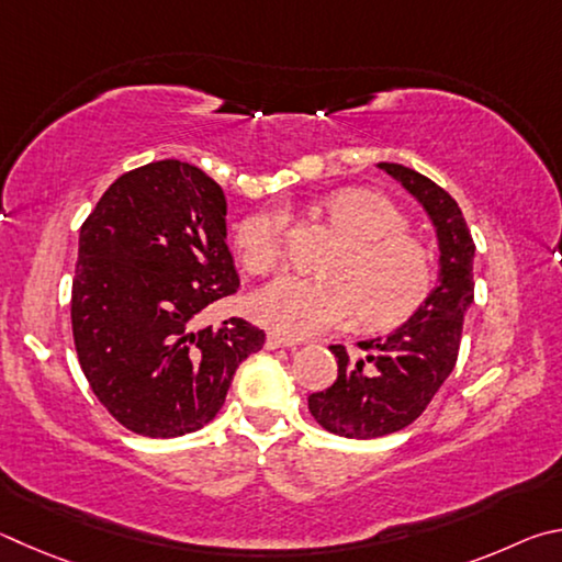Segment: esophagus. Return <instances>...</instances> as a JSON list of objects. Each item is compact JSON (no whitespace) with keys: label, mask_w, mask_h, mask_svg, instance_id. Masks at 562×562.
Here are the masks:
<instances>
[{"label":"esophagus","mask_w":562,"mask_h":562,"mask_svg":"<svg viewBox=\"0 0 562 562\" xmlns=\"http://www.w3.org/2000/svg\"><path fill=\"white\" fill-rule=\"evenodd\" d=\"M263 348H266V350H279V348H296V342H291V340L281 338V336H276V333H269V336H266Z\"/></svg>","instance_id":"obj_1"}]
</instances>
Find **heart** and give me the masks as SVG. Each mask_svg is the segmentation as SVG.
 Segmentation results:
<instances>
[{
	"label": "heart",
	"mask_w": 562,
	"mask_h": 562,
	"mask_svg": "<svg viewBox=\"0 0 562 562\" xmlns=\"http://www.w3.org/2000/svg\"><path fill=\"white\" fill-rule=\"evenodd\" d=\"M328 222L346 236L323 279L283 273L251 299V316L276 336L318 338L358 313L362 326L387 330L409 321L435 286V259L407 232V216L372 190H338L321 202ZM289 216L261 206L236 224L234 244L251 273L281 261Z\"/></svg>",
	"instance_id": "heart-1"
}]
</instances>
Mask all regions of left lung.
I'll list each match as a JSON object with an SVG mask.
<instances>
[{
  "label": "left lung",
  "instance_id": "8db88e82",
  "mask_svg": "<svg viewBox=\"0 0 562 562\" xmlns=\"http://www.w3.org/2000/svg\"><path fill=\"white\" fill-rule=\"evenodd\" d=\"M380 167L425 206L437 229L441 273L425 306L387 338L358 342L360 356H348L346 346H330L338 380L326 392H313L308 409L323 429L350 439L392 435L427 409L457 366L464 316L474 303L476 246L459 204L405 165Z\"/></svg>",
  "mask_w": 562,
  "mask_h": 562
}]
</instances>
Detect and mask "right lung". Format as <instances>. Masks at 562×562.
Instances as JSON below:
<instances>
[{"instance_id":"right-lung-1","label":"right lung","mask_w":562,"mask_h":562,"mask_svg":"<svg viewBox=\"0 0 562 562\" xmlns=\"http://www.w3.org/2000/svg\"><path fill=\"white\" fill-rule=\"evenodd\" d=\"M236 291L226 196L200 167L160 160L108 187L78 236L71 328L88 385L115 422L153 439L210 425L266 338L244 318L196 328Z\"/></svg>"}]
</instances>
